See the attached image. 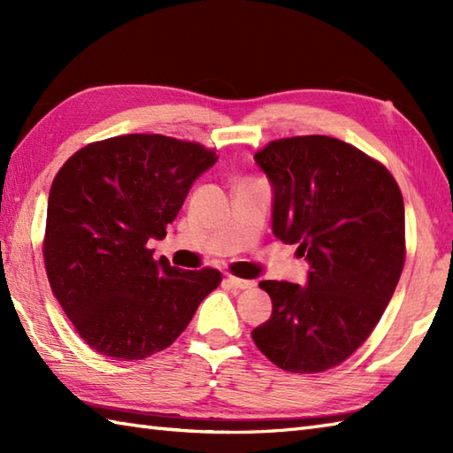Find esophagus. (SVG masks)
<instances>
[{
  "label": "esophagus",
  "instance_id": "obj_1",
  "mask_svg": "<svg viewBox=\"0 0 453 453\" xmlns=\"http://www.w3.org/2000/svg\"><path fill=\"white\" fill-rule=\"evenodd\" d=\"M226 282L232 288H235V290H249V288L255 286L253 280H243V278H235V276H227Z\"/></svg>",
  "mask_w": 453,
  "mask_h": 453
}]
</instances>
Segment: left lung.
Segmentation results:
<instances>
[{
  "label": "left lung",
  "instance_id": "1",
  "mask_svg": "<svg viewBox=\"0 0 453 453\" xmlns=\"http://www.w3.org/2000/svg\"><path fill=\"white\" fill-rule=\"evenodd\" d=\"M255 163L273 187V234L310 263L305 286L263 280L271 319L251 336L294 373L344 362L386 311L405 263V206L391 173L329 136L271 142Z\"/></svg>",
  "mask_w": 453,
  "mask_h": 453
}]
</instances>
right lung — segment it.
Masks as SVG:
<instances>
[{
	"label": "right lung",
	"instance_id": "add662e5",
	"mask_svg": "<svg viewBox=\"0 0 453 453\" xmlns=\"http://www.w3.org/2000/svg\"><path fill=\"white\" fill-rule=\"evenodd\" d=\"M218 161L198 143L127 134L89 143L64 163L46 211L52 292L93 350L142 360L177 341L218 288L214 268L153 258L195 180Z\"/></svg>",
	"mask_w": 453,
	"mask_h": 453
}]
</instances>
